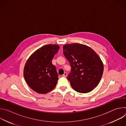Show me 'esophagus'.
I'll return each instance as SVG.
<instances>
[{
    "mask_svg": "<svg viewBox=\"0 0 126 126\" xmlns=\"http://www.w3.org/2000/svg\"><path fill=\"white\" fill-rule=\"evenodd\" d=\"M67 73H66V72H65V73H64V74L62 75V76H63V77H66L67 76Z\"/></svg>",
    "mask_w": 126,
    "mask_h": 126,
    "instance_id": "1",
    "label": "esophagus"
}]
</instances>
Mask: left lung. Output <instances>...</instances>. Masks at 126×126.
Segmentation results:
<instances>
[{"instance_id": "8db88e82", "label": "left lung", "mask_w": 126, "mask_h": 126, "mask_svg": "<svg viewBox=\"0 0 126 126\" xmlns=\"http://www.w3.org/2000/svg\"><path fill=\"white\" fill-rule=\"evenodd\" d=\"M63 49L71 67L67 77L71 87L81 93L92 91L103 73L104 64L100 57L91 47L80 43L66 44Z\"/></svg>"}]
</instances>
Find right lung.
<instances>
[{
	"mask_svg": "<svg viewBox=\"0 0 126 126\" xmlns=\"http://www.w3.org/2000/svg\"><path fill=\"white\" fill-rule=\"evenodd\" d=\"M60 46L48 44L33 52L27 60L23 70L28 85L36 92L46 94L54 88L58 74L52 60Z\"/></svg>",
	"mask_w": 126,
	"mask_h": 126,
	"instance_id": "obj_1",
	"label": "right lung"
}]
</instances>
